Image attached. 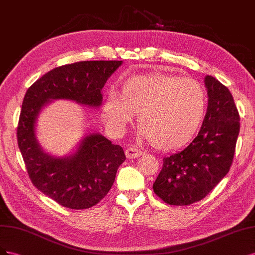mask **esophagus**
I'll return each mask as SVG.
<instances>
[{
    "instance_id": "1",
    "label": "esophagus",
    "mask_w": 255,
    "mask_h": 255,
    "mask_svg": "<svg viewBox=\"0 0 255 255\" xmlns=\"http://www.w3.org/2000/svg\"><path fill=\"white\" fill-rule=\"evenodd\" d=\"M125 153H126V157L128 159H135L142 154V151L135 148V147H129V148L126 149Z\"/></svg>"
}]
</instances>
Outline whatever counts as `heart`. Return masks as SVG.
I'll return each instance as SVG.
<instances>
[{"label": "heart", "mask_w": 255, "mask_h": 255, "mask_svg": "<svg viewBox=\"0 0 255 255\" xmlns=\"http://www.w3.org/2000/svg\"><path fill=\"white\" fill-rule=\"evenodd\" d=\"M205 93L198 81L165 73L131 75L110 91L102 107V119L121 134L136 112L138 135L160 150L185 146L196 134L205 113Z\"/></svg>", "instance_id": "1"}]
</instances>
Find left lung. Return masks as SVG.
<instances>
[{
	"instance_id": "left-lung-1",
	"label": "left lung",
	"mask_w": 255,
	"mask_h": 255,
	"mask_svg": "<svg viewBox=\"0 0 255 255\" xmlns=\"http://www.w3.org/2000/svg\"><path fill=\"white\" fill-rule=\"evenodd\" d=\"M208 109L201 129L182 151L163 159L152 185L158 197L170 205H188L203 199L231 167L240 133V114L229 89L205 76Z\"/></svg>"
}]
</instances>
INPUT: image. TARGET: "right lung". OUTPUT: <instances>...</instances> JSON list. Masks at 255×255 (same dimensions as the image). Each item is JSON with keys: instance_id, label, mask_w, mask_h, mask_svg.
Listing matches in <instances>:
<instances>
[{"instance_id": "1", "label": "right lung", "mask_w": 255, "mask_h": 255, "mask_svg": "<svg viewBox=\"0 0 255 255\" xmlns=\"http://www.w3.org/2000/svg\"><path fill=\"white\" fill-rule=\"evenodd\" d=\"M123 61H80L56 68L32 84L24 96L18 145L31 183L64 208H92L108 194L124 150L100 133L86 135L69 157L46 153L36 136V121L52 100H68L98 108L102 89Z\"/></svg>"}]
</instances>
